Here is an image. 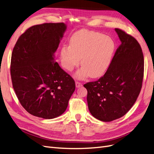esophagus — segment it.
I'll return each mask as SVG.
<instances>
[{"label":"esophagus","mask_w":154,"mask_h":154,"mask_svg":"<svg viewBox=\"0 0 154 154\" xmlns=\"http://www.w3.org/2000/svg\"><path fill=\"white\" fill-rule=\"evenodd\" d=\"M75 83H76V87H77V88H79V87H80L82 86V83L80 82H76Z\"/></svg>","instance_id":"esophagus-1"}]
</instances>
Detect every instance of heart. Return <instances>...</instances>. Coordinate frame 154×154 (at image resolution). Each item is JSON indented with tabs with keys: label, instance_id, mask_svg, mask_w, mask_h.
Instances as JSON below:
<instances>
[{
	"label": "heart",
	"instance_id": "1",
	"mask_svg": "<svg viewBox=\"0 0 154 154\" xmlns=\"http://www.w3.org/2000/svg\"><path fill=\"white\" fill-rule=\"evenodd\" d=\"M115 50V42L111 37L96 31L80 30L72 35L69 45L60 49L62 66L71 72L78 66L82 58V68L75 77L99 78L110 67Z\"/></svg>",
	"mask_w": 154,
	"mask_h": 154
}]
</instances>
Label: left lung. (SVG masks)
Instances as JSON below:
<instances>
[{"label":"left lung","instance_id":"1","mask_svg":"<svg viewBox=\"0 0 154 154\" xmlns=\"http://www.w3.org/2000/svg\"><path fill=\"white\" fill-rule=\"evenodd\" d=\"M121 41L111 65L98 80L83 85L88 110L94 117L109 122L122 118L136 102L144 74V57L138 42L115 29Z\"/></svg>","mask_w":154,"mask_h":154}]
</instances>
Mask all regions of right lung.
Returning a JSON list of instances; mask_svg holds the SVG:
<instances>
[{
  "label": "right lung",
  "mask_w": 154,
  "mask_h": 154,
  "mask_svg": "<svg viewBox=\"0 0 154 154\" xmlns=\"http://www.w3.org/2000/svg\"><path fill=\"white\" fill-rule=\"evenodd\" d=\"M64 23H45L27 29L18 39L11 60L13 87L22 106L44 119L61 116L75 90V82L55 62Z\"/></svg>",
  "instance_id": "obj_1"
}]
</instances>
